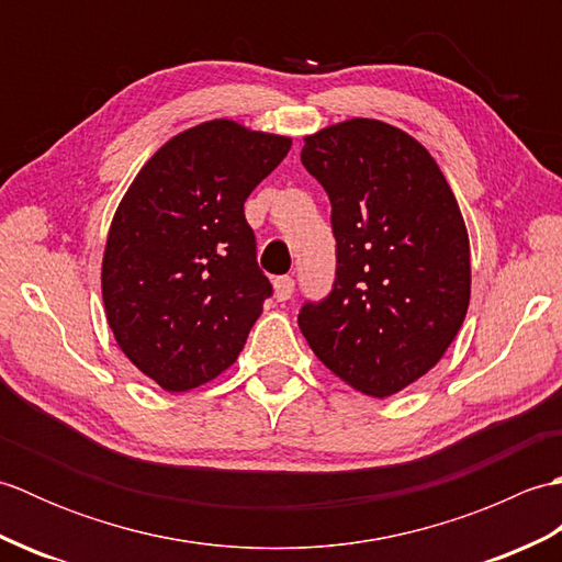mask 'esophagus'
Here are the masks:
<instances>
[{"label": "esophagus", "mask_w": 562, "mask_h": 562, "mask_svg": "<svg viewBox=\"0 0 562 562\" xmlns=\"http://www.w3.org/2000/svg\"><path fill=\"white\" fill-rule=\"evenodd\" d=\"M272 284H274V296H278V302H288L294 294V280L290 274H280V278H274Z\"/></svg>", "instance_id": "esophagus-1"}]
</instances>
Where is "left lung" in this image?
<instances>
[{"label": "left lung", "instance_id": "obj_1", "mask_svg": "<svg viewBox=\"0 0 562 562\" xmlns=\"http://www.w3.org/2000/svg\"><path fill=\"white\" fill-rule=\"evenodd\" d=\"M302 164L330 200L336 278L296 321L333 374L391 396L441 360L469 308L457 198L420 142L367 117L306 137Z\"/></svg>", "mask_w": 562, "mask_h": 562}]
</instances>
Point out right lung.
Here are the masks:
<instances>
[{
  "label": "right lung",
  "mask_w": 562,
  "mask_h": 562,
  "mask_svg": "<svg viewBox=\"0 0 562 562\" xmlns=\"http://www.w3.org/2000/svg\"><path fill=\"white\" fill-rule=\"evenodd\" d=\"M292 139L210 121L154 154L117 207L103 254L113 336L166 391L222 374L272 296L244 214Z\"/></svg>",
  "instance_id": "1"
}]
</instances>
